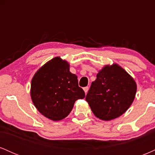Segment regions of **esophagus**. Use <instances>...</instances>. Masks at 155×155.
Returning <instances> with one entry per match:
<instances>
[{
	"mask_svg": "<svg viewBox=\"0 0 155 155\" xmlns=\"http://www.w3.org/2000/svg\"><path fill=\"white\" fill-rule=\"evenodd\" d=\"M84 92L85 93H87V91H88V90H89V87H84Z\"/></svg>",
	"mask_w": 155,
	"mask_h": 155,
	"instance_id": "obj_1",
	"label": "esophagus"
}]
</instances>
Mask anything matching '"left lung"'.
Returning <instances> with one entry per match:
<instances>
[{
    "label": "left lung",
    "instance_id": "8db88e82",
    "mask_svg": "<svg viewBox=\"0 0 155 155\" xmlns=\"http://www.w3.org/2000/svg\"><path fill=\"white\" fill-rule=\"evenodd\" d=\"M96 77L85 98L94 115L105 121L120 117L128 109L136 97L135 80L115 63L105 65Z\"/></svg>",
    "mask_w": 155,
    "mask_h": 155
}]
</instances>
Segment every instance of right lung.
<instances>
[{"mask_svg": "<svg viewBox=\"0 0 155 155\" xmlns=\"http://www.w3.org/2000/svg\"><path fill=\"white\" fill-rule=\"evenodd\" d=\"M31 96L37 110L53 121L65 118L74 103L85 97L77 76L70 72L66 60L56 57L37 71L31 80Z\"/></svg>", "mask_w": 155, "mask_h": 155, "instance_id": "right-lung-1", "label": "right lung"}]
</instances>
